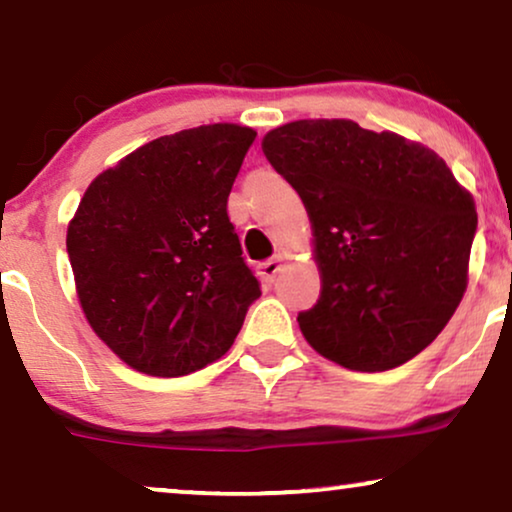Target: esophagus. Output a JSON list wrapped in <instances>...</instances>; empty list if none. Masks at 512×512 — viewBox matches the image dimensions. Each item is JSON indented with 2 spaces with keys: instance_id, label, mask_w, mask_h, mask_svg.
Segmentation results:
<instances>
[{
  "instance_id": "34e87169",
  "label": "esophagus",
  "mask_w": 512,
  "mask_h": 512,
  "mask_svg": "<svg viewBox=\"0 0 512 512\" xmlns=\"http://www.w3.org/2000/svg\"><path fill=\"white\" fill-rule=\"evenodd\" d=\"M282 261H284L282 256H275V258H270V261L261 263V277H263V282H265V284H272V282H275L277 272L282 270Z\"/></svg>"
}]
</instances>
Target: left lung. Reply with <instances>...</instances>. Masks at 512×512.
Masks as SVG:
<instances>
[{
  "label": "left lung",
  "mask_w": 512,
  "mask_h": 512,
  "mask_svg": "<svg viewBox=\"0 0 512 512\" xmlns=\"http://www.w3.org/2000/svg\"><path fill=\"white\" fill-rule=\"evenodd\" d=\"M314 235L321 293L298 314L321 356L377 373L410 361L452 319L478 228L473 195L436 151L347 118H310L263 137Z\"/></svg>",
  "instance_id": "1"
}]
</instances>
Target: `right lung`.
<instances>
[{
  "label": "right lung",
  "mask_w": 512,
  "mask_h": 512,
  "mask_svg": "<svg viewBox=\"0 0 512 512\" xmlns=\"http://www.w3.org/2000/svg\"><path fill=\"white\" fill-rule=\"evenodd\" d=\"M254 139L235 123L153 139L97 174L69 221L83 314L139 373L179 377L221 359L261 296L226 209Z\"/></svg>",
  "instance_id": "add662e5"
}]
</instances>
